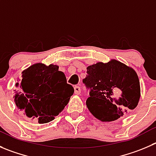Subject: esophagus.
Listing matches in <instances>:
<instances>
[{
	"instance_id": "1",
	"label": "esophagus",
	"mask_w": 156,
	"mask_h": 156,
	"mask_svg": "<svg viewBox=\"0 0 156 156\" xmlns=\"http://www.w3.org/2000/svg\"><path fill=\"white\" fill-rule=\"evenodd\" d=\"M74 93H75V94L77 95H79L80 93H81L80 87L79 86H75V87H74Z\"/></svg>"
}]
</instances>
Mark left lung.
I'll list each match as a JSON object with an SVG mask.
<instances>
[{
	"label": "left lung",
	"instance_id": "obj_1",
	"mask_svg": "<svg viewBox=\"0 0 156 156\" xmlns=\"http://www.w3.org/2000/svg\"><path fill=\"white\" fill-rule=\"evenodd\" d=\"M83 83L90 92L87 100L89 110L103 122L116 120L134 109L139 103L140 86L137 74L117 60L89 66ZM117 91L121 92L119 99L113 98Z\"/></svg>",
	"mask_w": 156,
	"mask_h": 156
}]
</instances>
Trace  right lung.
Listing matches in <instances>:
<instances>
[{
  "mask_svg": "<svg viewBox=\"0 0 156 156\" xmlns=\"http://www.w3.org/2000/svg\"><path fill=\"white\" fill-rule=\"evenodd\" d=\"M58 66L43 63L32 65L22 72V79L15 96V103L28 118L39 123L54 119L67 105L74 89L66 83Z\"/></svg>",
  "mask_w": 156,
  "mask_h": 156,
  "instance_id": "1",
  "label": "right lung"
}]
</instances>
